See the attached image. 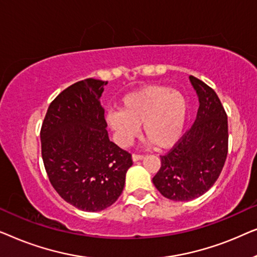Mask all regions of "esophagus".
Returning a JSON list of instances; mask_svg holds the SVG:
<instances>
[{"label":"esophagus","instance_id":"esophagus-1","mask_svg":"<svg viewBox=\"0 0 257 257\" xmlns=\"http://www.w3.org/2000/svg\"><path fill=\"white\" fill-rule=\"evenodd\" d=\"M143 158H144V156H142V154H132V160H133V161L142 160Z\"/></svg>","mask_w":257,"mask_h":257}]
</instances>
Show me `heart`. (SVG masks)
Returning <instances> with one entry per match:
<instances>
[{
  "instance_id": "obj_1",
  "label": "heart",
  "mask_w": 257,
  "mask_h": 257,
  "mask_svg": "<svg viewBox=\"0 0 257 257\" xmlns=\"http://www.w3.org/2000/svg\"><path fill=\"white\" fill-rule=\"evenodd\" d=\"M188 104L181 92L163 85H146L126 94L120 110L106 114L107 126L122 147L139 135L143 125L146 138L158 149H170L181 138Z\"/></svg>"
}]
</instances>
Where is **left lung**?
Segmentation results:
<instances>
[{
	"mask_svg": "<svg viewBox=\"0 0 257 257\" xmlns=\"http://www.w3.org/2000/svg\"><path fill=\"white\" fill-rule=\"evenodd\" d=\"M199 98L194 124L161 156L153 184L165 198L189 201L208 191L219 178L228 153L226 111L212 87L189 76Z\"/></svg>",
	"mask_w": 257,
	"mask_h": 257,
	"instance_id": "8db88e82",
	"label": "left lung"
}]
</instances>
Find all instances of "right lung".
Instances as JSON below:
<instances>
[{
    "label": "right lung",
    "mask_w": 257,
    "mask_h": 257,
    "mask_svg": "<svg viewBox=\"0 0 257 257\" xmlns=\"http://www.w3.org/2000/svg\"><path fill=\"white\" fill-rule=\"evenodd\" d=\"M107 82L87 78L52 100L41 128L42 158L52 187L85 212L117 201L132 157L108 139L100 97Z\"/></svg>",
    "instance_id": "right-lung-1"
}]
</instances>
